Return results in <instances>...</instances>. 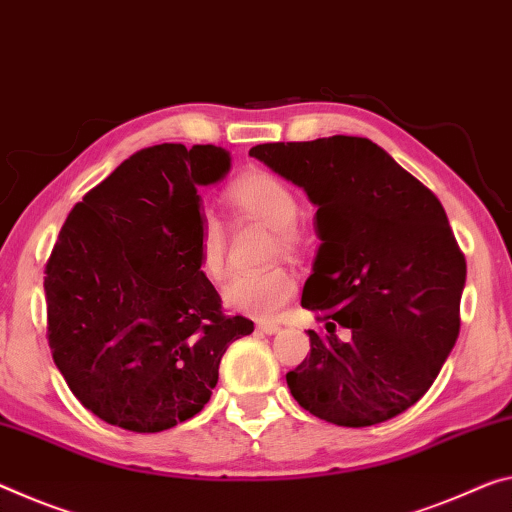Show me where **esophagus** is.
<instances>
[{
    "label": "esophagus",
    "instance_id": "34e87169",
    "mask_svg": "<svg viewBox=\"0 0 512 512\" xmlns=\"http://www.w3.org/2000/svg\"><path fill=\"white\" fill-rule=\"evenodd\" d=\"M259 332H264V335H275V332H280V326H275V323H269V321H262L257 326Z\"/></svg>",
    "mask_w": 512,
    "mask_h": 512
}]
</instances>
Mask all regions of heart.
Wrapping results in <instances>:
<instances>
[{"label":"heart","instance_id":"1","mask_svg":"<svg viewBox=\"0 0 512 512\" xmlns=\"http://www.w3.org/2000/svg\"><path fill=\"white\" fill-rule=\"evenodd\" d=\"M227 200L243 216L269 225L275 230L282 250L296 246L298 198L289 186L269 173H250L227 191ZM198 262L209 280H221L225 275V230L214 214H205L198 234ZM296 294V280L285 269H266L259 273H239L227 282L223 300L230 310L253 316V319H273Z\"/></svg>","mask_w":512,"mask_h":512}]
</instances>
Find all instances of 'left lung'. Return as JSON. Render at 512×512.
<instances>
[{"mask_svg":"<svg viewBox=\"0 0 512 512\" xmlns=\"http://www.w3.org/2000/svg\"><path fill=\"white\" fill-rule=\"evenodd\" d=\"M250 157L316 207L321 243L300 305L328 335L307 330L312 351L287 373L291 396L348 428L401 415L433 385L460 332L467 264L440 200L360 136L264 143Z\"/></svg>","mask_w":512,"mask_h":512,"instance_id":"8db88e82","label":"left lung"}]
</instances>
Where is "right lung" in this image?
<instances>
[{
  "label": "right lung",
  "instance_id": "1",
  "mask_svg": "<svg viewBox=\"0 0 512 512\" xmlns=\"http://www.w3.org/2000/svg\"><path fill=\"white\" fill-rule=\"evenodd\" d=\"M216 145L161 143L77 202L45 266L54 364L86 410L134 433L196 417L253 321L223 316L198 262L200 186L230 173Z\"/></svg>",
  "mask_w": 512,
  "mask_h": 512
}]
</instances>
